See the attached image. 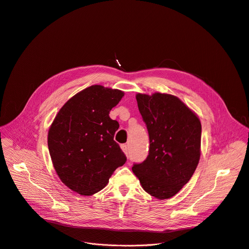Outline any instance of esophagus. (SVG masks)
<instances>
[{
	"mask_svg": "<svg viewBox=\"0 0 249 249\" xmlns=\"http://www.w3.org/2000/svg\"><path fill=\"white\" fill-rule=\"evenodd\" d=\"M121 149H122V151L124 152V154H125L126 156H128V152H129V148H128V145H126V144H123V145H121Z\"/></svg>",
	"mask_w": 249,
	"mask_h": 249,
	"instance_id": "esophagus-1",
	"label": "esophagus"
}]
</instances>
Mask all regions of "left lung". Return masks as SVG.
Segmentation results:
<instances>
[{
  "label": "left lung",
  "instance_id": "1",
  "mask_svg": "<svg viewBox=\"0 0 249 249\" xmlns=\"http://www.w3.org/2000/svg\"><path fill=\"white\" fill-rule=\"evenodd\" d=\"M139 111L146 123L150 148L147 159L132 170L146 192L158 199L174 196L190 180L199 160L201 123L176 96L138 93Z\"/></svg>",
  "mask_w": 249,
  "mask_h": 249
}]
</instances>
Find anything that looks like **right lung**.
Wrapping results in <instances>:
<instances>
[{"mask_svg":"<svg viewBox=\"0 0 249 249\" xmlns=\"http://www.w3.org/2000/svg\"><path fill=\"white\" fill-rule=\"evenodd\" d=\"M124 93L91 86L69 99L48 132V149L62 182L81 195L107 184L127 158L114 141L119 123L109 117Z\"/></svg>","mask_w":249,"mask_h":249,"instance_id":"1","label":"right lung"}]
</instances>
